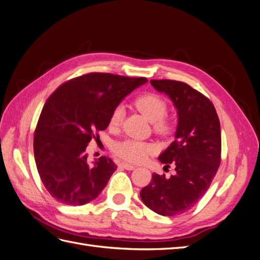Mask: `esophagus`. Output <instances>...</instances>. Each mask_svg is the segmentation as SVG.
<instances>
[{
  "mask_svg": "<svg viewBox=\"0 0 260 260\" xmlns=\"http://www.w3.org/2000/svg\"><path fill=\"white\" fill-rule=\"evenodd\" d=\"M120 166L122 168H124L125 170H133V169H135V166H133V165H131L129 162H124V161L120 162Z\"/></svg>",
  "mask_w": 260,
  "mask_h": 260,
  "instance_id": "esophagus-1",
  "label": "esophagus"
}]
</instances>
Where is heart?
I'll return each instance as SVG.
<instances>
[{"mask_svg":"<svg viewBox=\"0 0 260 260\" xmlns=\"http://www.w3.org/2000/svg\"><path fill=\"white\" fill-rule=\"evenodd\" d=\"M136 108L152 121L156 133L168 137L175 132L174 120L166 116L167 103L161 96L155 93H146L138 96L133 102ZM123 118V107L116 106L109 116V125L112 128L119 127ZM157 151L156 144L147 141L125 139L113 145V152L121 158L131 162H142L149 155Z\"/></svg>","mask_w":260,"mask_h":260,"instance_id":"heart-1","label":"heart"}]
</instances>
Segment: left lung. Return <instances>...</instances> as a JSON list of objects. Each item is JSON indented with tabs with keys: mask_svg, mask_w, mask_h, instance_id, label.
Here are the masks:
<instances>
[{
	"mask_svg": "<svg viewBox=\"0 0 260 260\" xmlns=\"http://www.w3.org/2000/svg\"><path fill=\"white\" fill-rule=\"evenodd\" d=\"M154 88L174 102L178 111L176 140L158 159L176 174L166 179L153 174L140 192L145 205L161 216L172 217L192 208L207 192L221 160V131L211 101L184 82L151 80Z\"/></svg>",
	"mask_w": 260,
	"mask_h": 260,
	"instance_id": "left-lung-1",
	"label": "left lung"
}]
</instances>
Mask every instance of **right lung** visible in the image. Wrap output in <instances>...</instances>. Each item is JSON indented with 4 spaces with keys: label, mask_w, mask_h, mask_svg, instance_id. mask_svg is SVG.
Listing matches in <instances>:
<instances>
[{
    "label": "right lung",
    "mask_w": 260,
    "mask_h": 260,
    "mask_svg": "<svg viewBox=\"0 0 260 260\" xmlns=\"http://www.w3.org/2000/svg\"><path fill=\"white\" fill-rule=\"evenodd\" d=\"M146 78L90 73L60 84L46 100L34 137L39 176L48 192L65 205L98 198L117 169L102 156L88 164L86 147L109 124L113 109Z\"/></svg>",
    "instance_id": "right-lung-1"
}]
</instances>
